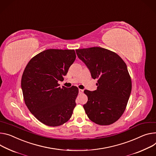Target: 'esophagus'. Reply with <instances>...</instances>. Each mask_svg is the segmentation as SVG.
<instances>
[{
	"instance_id": "esophagus-1",
	"label": "esophagus",
	"mask_w": 156,
	"mask_h": 156,
	"mask_svg": "<svg viewBox=\"0 0 156 156\" xmlns=\"http://www.w3.org/2000/svg\"><path fill=\"white\" fill-rule=\"evenodd\" d=\"M78 91H79V93H80V94H82L83 92V90H81V89H79Z\"/></svg>"
}]
</instances>
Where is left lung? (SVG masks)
<instances>
[{
  "mask_svg": "<svg viewBox=\"0 0 156 156\" xmlns=\"http://www.w3.org/2000/svg\"><path fill=\"white\" fill-rule=\"evenodd\" d=\"M78 58L98 79L97 90H85L87 103L83 105L89 119L99 125H109L124 112L132 83L126 64L116 53L101 47L76 50Z\"/></svg>",
  "mask_w": 156,
  "mask_h": 156,
  "instance_id": "8db88e82",
  "label": "left lung"
}]
</instances>
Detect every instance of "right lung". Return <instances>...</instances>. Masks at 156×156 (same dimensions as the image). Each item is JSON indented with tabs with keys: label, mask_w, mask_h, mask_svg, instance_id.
<instances>
[{
	"label": "right lung",
	"mask_w": 156,
	"mask_h": 156,
	"mask_svg": "<svg viewBox=\"0 0 156 156\" xmlns=\"http://www.w3.org/2000/svg\"><path fill=\"white\" fill-rule=\"evenodd\" d=\"M75 58L74 50L48 49L35 55L23 71L21 87L25 103L45 125L58 126L72 117L78 88H60L58 82L63 80Z\"/></svg>",
	"instance_id": "1"
}]
</instances>
